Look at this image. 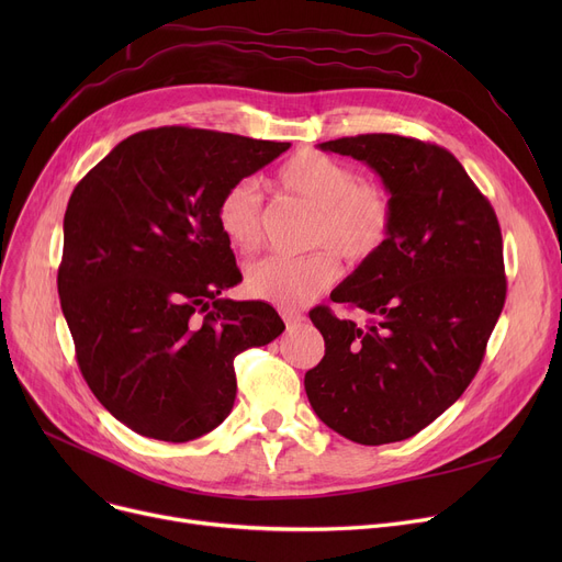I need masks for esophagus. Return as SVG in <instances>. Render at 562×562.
<instances>
[{
    "mask_svg": "<svg viewBox=\"0 0 562 562\" xmlns=\"http://www.w3.org/2000/svg\"><path fill=\"white\" fill-rule=\"evenodd\" d=\"M282 318L286 323V330H293L305 321V316L301 312H293V310H282Z\"/></svg>",
    "mask_w": 562,
    "mask_h": 562,
    "instance_id": "obj_1",
    "label": "esophagus"
}]
</instances>
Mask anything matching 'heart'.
<instances>
[{
    "label": "heart",
    "instance_id": "obj_1",
    "mask_svg": "<svg viewBox=\"0 0 562 562\" xmlns=\"http://www.w3.org/2000/svg\"><path fill=\"white\" fill-rule=\"evenodd\" d=\"M276 182L314 212L307 234V255H269L246 271L250 296L278 307H296L330 289L339 278L341 255L360 266L373 259L390 241L394 229L392 193L373 182H360L348 164L318 150H301L289 157ZM263 200L252 180H239L225 189L216 206V223L227 244L252 252L261 244Z\"/></svg>",
    "mask_w": 562,
    "mask_h": 562
}]
</instances>
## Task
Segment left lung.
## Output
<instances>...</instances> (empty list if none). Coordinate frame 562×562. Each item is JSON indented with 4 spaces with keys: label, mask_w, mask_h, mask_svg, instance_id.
<instances>
[{
    "label": "left lung",
    "mask_w": 562,
    "mask_h": 562,
    "mask_svg": "<svg viewBox=\"0 0 562 562\" xmlns=\"http://www.w3.org/2000/svg\"><path fill=\"white\" fill-rule=\"evenodd\" d=\"M373 168L394 200V229L333 301L367 326L310 312L326 356L305 373L316 417L358 445L417 435L474 380L506 303L501 227L490 200L445 147L398 134L318 145Z\"/></svg>",
    "instance_id": "obj_1"
}]
</instances>
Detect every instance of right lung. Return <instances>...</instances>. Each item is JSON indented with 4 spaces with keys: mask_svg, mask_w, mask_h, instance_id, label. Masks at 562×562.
I'll list each match as a JSON object with an SVG mask.
<instances>
[{
    "mask_svg": "<svg viewBox=\"0 0 562 562\" xmlns=\"http://www.w3.org/2000/svg\"><path fill=\"white\" fill-rule=\"evenodd\" d=\"M289 143L159 127L117 143L75 187L64 218L58 296L95 398L143 437L189 441L225 422L234 358L282 335L239 284L216 223L225 189Z\"/></svg>",
    "mask_w": 562,
    "mask_h": 562,
    "instance_id": "obj_1",
    "label": "right lung"
}]
</instances>
